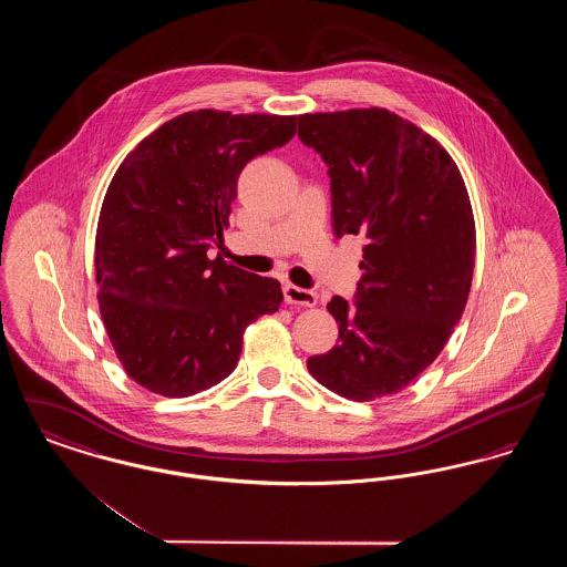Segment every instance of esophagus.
I'll list each match as a JSON object with an SVG mask.
<instances>
[{"instance_id": "1", "label": "esophagus", "mask_w": 567, "mask_h": 567, "mask_svg": "<svg viewBox=\"0 0 567 567\" xmlns=\"http://www.w3.org/2000/svg\"><path fill=\"white\" fill-rule=\"evenodd\" d=\"M282 293H285L287 303H297V306H315L317 303V293L296 287V285H285Z\"/></svg>"}]
</instances>
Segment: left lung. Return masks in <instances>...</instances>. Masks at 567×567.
Returning <instances> with one entry per match:
<instances>
[{
	"instance_id": "left-lung-1",
	"label": "left lung",
	"mask_w": 567,
	"mask_h": 567,
	"mask_svg": "<svg viewBox=\"0 0 567 567\" xmlns=\"http://www.w3.org/2000/svg\"><path fill=\"white\" fill-rule=\"evenodd\" d=\"M299 140L329 167L336 238L363 236L352 306L331 297L338 344L308 359L329 391L400 393L449 342L474 274L476 229L451 155L384 109L303 114Z\"/></svg>"
}]
</instances>
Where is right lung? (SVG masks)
Returning a JSON list of instances; mask_svg holds the SVG:
<instances>
[{"label": "right lung", "instance_id": "add662e5", "mask_svg": "<svg viewBox=\"0 0 567 567\" xmlns=\"http://www.w3.org/2000/svg\"><path fill=\"white\" fill-rule=\"evenodd\" d=\"M297 116L197 110L144 137L110 183L95 236L100 312L125 372L165 398L229 377L246 324L282 301L280 282L208 250L244 165L285 146Z\"/></svg>", "mask_w": 567, "mask_h": 567}]
</instances>
